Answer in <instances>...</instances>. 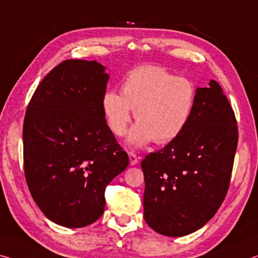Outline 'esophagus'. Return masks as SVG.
I'll return each mask as SVG.
<instances>
[{
  "mask_svg": "<svg viewBox=\"0 0 258 258\" xmlns=\"http://www.w3.org/2000/svg\"><path fill=\"white\" fill-rule=\"evenodd\" d=\"M128 154H129V161H130V164H132V166H135V164H137L138 161H139V157H137L136 153H134V152L130 151Z\"/></svg>",
  "mask_w": 258,
  "mask_h": 258,
  "instance_id": "1",
  "label": "esophagus"
}]
</instances>
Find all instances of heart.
Wrapping results in <instances>:
<instances>
[{"instance_id": "heart-1", "label": "heart", "mask_w": 258, "mask_h": 258, "mask_svg": "<svg viewBox=\"0 0 258 258\" xmlns=\"http://www.w3.org/2000/svg\"><path fill=\"white\" fill-rule=\"evenodd\" d=\"M196 98L197 88L191 80L147 65L130 71L122 84V94L107 91L101 106L114 135H125L135 111L138 122L129 135L130 144L141 146L154 139L162 145L186 128Z\"/></svg>"}]
</instances>
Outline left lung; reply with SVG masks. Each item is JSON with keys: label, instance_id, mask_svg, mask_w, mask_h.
<instances>
[{"label": "left lung", "instance_id": "left-lung-1", "mask_svg": "<svg viewBox=\"0 0 258 258\" xmlns=\"http://www.w3.org/2000/svg\"><path fill=\"white\" fill-rule=\"evenodd\" d=\"M238 136L221 86L212 80L208 88H198L184 132L142 161L144 218L151 229L183 236L213 218L230 186Z\"/></svg>", "mask_w": 258, "mask_h": 258}]
</instances>
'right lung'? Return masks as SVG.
Listing matches in <instances>:
<instances>
[{
  "mask_svg": "<svg viewBox=\"0 0 258 258\" xmlns=\"http://www.w3.org/2000/svg\"><path fill=\"white\" fill-rule=\"evenodd\" d=\"M108 74L96 60L67 59L45 75L24 120V170L46 217L77 229L104 213L105 189L128 167L105 119Z\"/></svg>",
  "mask_w": 258,
  "mask_h": 258,
  "instance_id": "right-lung-1",
  "label": "right lung"
}]
</instances>
